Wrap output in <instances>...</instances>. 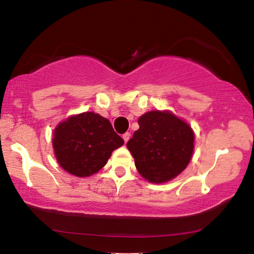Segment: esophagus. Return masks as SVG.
I'll return each instance as SVG.
<instances>
[{
  "label": "esophagus",
  "instance_id": "34e87169",
  "mask_svg": "<svg viewBox=\"0 0 254 254\" xmlns=\"http://www.w3.org/2000/svg\"><path fill=\"white\" fill-rule=\"evenodd\" d=\"M130 132H125L124 134H123V139H124V143H127V140L130 139Z\"/></svg>",
  "mask_w": 254,
  "mask_h": 254
}]
</instances>
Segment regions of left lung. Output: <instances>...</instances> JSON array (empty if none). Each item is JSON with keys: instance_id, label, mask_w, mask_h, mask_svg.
<instances>
[{"instance_id": "left-lung-1", "label": "left lung", "mask_w": 254, "mask_h": 254, "mask_svg": "<svg viewBox=\"0 0 254 254\" xmlns=\"http://www.w3.org/2000/svg\"><path fill=\"white\" fill-rule=\"evenodd\" d=\"M139 129L127 146L139 174L152 184L178 177L187 167L194 151V132L170 111L153 110L138 120Z\"/></svg>"}]
</instances>
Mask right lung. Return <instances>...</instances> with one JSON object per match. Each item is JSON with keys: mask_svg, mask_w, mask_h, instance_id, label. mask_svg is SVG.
Listing matches in <instances>:
<instances>
[{"mask_svg": "<svg viewBox=\"0 0 254 254\" xmlns=\"http://www.w3.org/2000/svg\"><path fill=\"white\" fill-rule=\"evenodd\" d=\"M52 143L60 166L75 177L84 178L97 173L124 140L107 118L87 111L58 124Z\"/></svg>", "mask_w": 254, "mask_h": 254, "instance_id": "obj_1", "label": "right lung"}]
</instances>
